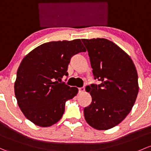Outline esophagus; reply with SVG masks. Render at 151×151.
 Listing matches in <instances>:
<instances>
[{"label":"esophagus","instance_id":"34e87169","mask_svg":"<svg viewBox=\"0 0 151 151\" xmlns=\"http://www.w3.org/2000/svg\"><path fill=\"white\" fill-rule=\"evenodd\" d=\"M85 91V88L82 87V88H79V93H82Z\"/></svg>","mask_w":151,"mask_h":151}]
</instances>
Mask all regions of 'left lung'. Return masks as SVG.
I'll return each instance as SVG.
<instances>
[{
    "label": "left lung",
    "instance_id": "8db88e82",
    "mask_svg": "<svg viewBox=\"0 0 151 151\" xmlns=\"http://www.w3.org/2000/svg\"><path fill=\"white\" fill-rule=\"evenodd\" d=\"M88 50L95 79L89 87L92 102L84 109L90 126L106 130L118 125L132 109L138 94L137 72L130 56L104 38L82 39Z\"/></svg>",
    "mask_w": 151,
    "mask_h": 151
}]
</instances>
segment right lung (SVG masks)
<instances>
[{
  "mask_svg": "<svg viewBox=\"0 0 151 151\" xmlns=\"http://www.w3.org/2000/svg\"><path fill=\"white\" fill-rule=\"evenodd\" d=\"M80 39L49 42L29 52L20 63L14 83L17 104L27 119L47 127L62 117L65 104L78 93L61 82L71 57L85 52Z\"/></svg>",
  "mask_w": 151,
  "mask_h": 151,
  "instance_id": "1",
  "label": "right lung"
}]
</instances>
